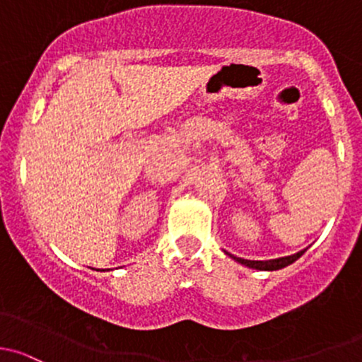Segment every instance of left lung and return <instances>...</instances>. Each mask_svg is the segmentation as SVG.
<instances>
[{"label":"left lung","instance_id":"obj_1","mask_svg":"<svg viewBox=\"0 0 362 362\" xmlns=\"http://www.w3.org/2000/svg\"><path fill=\"white\" fill-rule=\"evenodd\" d=\"M305 251H307V249L296 252V255L284 256V258H277V259H268V262H255V259H244V258H237V256H232V258L240 264H244V267L256 268V270H270L272 272V270H281V268H284V267H288V264L294 263L298 258H300L301 255H303Z\"/></svg>","mask_w":362,"mask_h":362}]
</instances>
